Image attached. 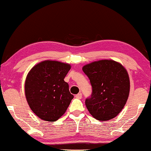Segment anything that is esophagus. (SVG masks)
<instances>
[{"mask_svg":"<svg viewBox=\"0 0 151 151\" xmlns=\"http://www.w3.org/2000/svg\"><path fill=\"white\" fill-rule=\"evenodd\" d=\"M76 98L79 99H81L82 98V94H81V93H79V94H76Z\"/></svg>","mask_w":151,"mask_h":151,"instance_id":"esophagus-1","label":"esophagus"}]
</instances>
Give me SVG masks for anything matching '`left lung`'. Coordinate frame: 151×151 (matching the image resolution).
I'll list each match as a JSON object with an SVG mask.
<instances>
[{
    "mask_svg": "<svg viewBox=\"0 0 151 151\" xmlns=\"http://www.w3.org/2000/svg\"><path fill=\"white\" fill-rule=\"evenodd\" d=\"M83 70L92 87L85 105L96 120L107 121L118 115L127 101L130 82L127 70L119 62L103 59L85 65Z\"/></svg>",
    "mask_w": 151,
    "mask_h": 151,
    "instance_id": "obj_1",
    "label": "left lung"
}]
</instances>
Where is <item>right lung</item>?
Returning a JSON list of instances; mask_svg holds the SVG:
<instances>
[{"mask_svg": "<svg viewBox=\"0 0 151 151\" xmlns=\"http://www.w3.org/2000/svg\"><path fill=\"white\" fill-rule=\"evenodd\" d=\"M70 65L45 60L35 65L27 74L24 90L29 107L39 118L55 122L64 114L73 98L64 78Z\"/></svg>", "mask_w": 151, "mask_h": 151, "instance_id": "add662e5", "label": "right lung"}]
</instances>
